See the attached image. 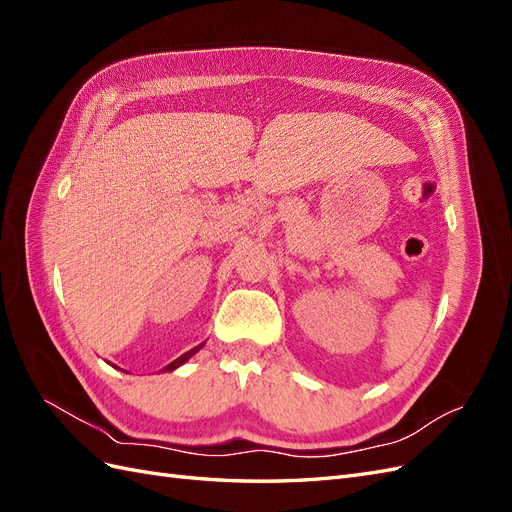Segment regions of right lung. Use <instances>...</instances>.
Wrapping results in <instances>:
<instances>
[{
    "mask_svg": "<svg viewBox=\"0 0 512 512\" xmlns=\"http://www.w3.org/2000/svg\"><path fill=\"white\" fill-rule=\"evenodd\" d=\"M198 348H200V346H198ZM198 348H192V350H190V352H185V354H181V356H179V359H175V361H173V363H170V365H166V367H164V369H166V371H173V369H177V367H179V365H183V363H185V361H188V359H190V356H192V354H196V350H198Z\"/></svg>",
    "mask_w": 512,
    "mask_h": 512,
    "instance_id": "add662e5",
    "label": "right lung"
}]
</instances>
